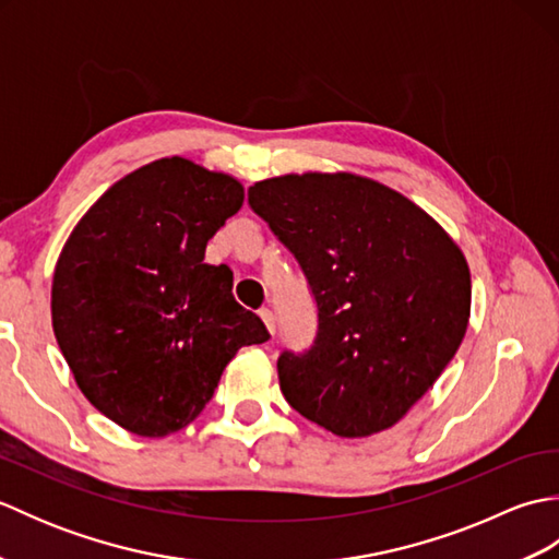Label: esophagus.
I'll use <instances>...</instances> for the list:
<instances>
[{
	"instance_id": "34e87169",
	"label": "esophagus",
	"mask_w": 559,
	"mask_h": 559,
	"mask_svg": "<svg viewBox=\"0 0 559 559\" xmlns=\"http://www.w3.org/2000/svg\"><path fill=\"white\" fill-rule=\"evenodd\" d=\"M259 317H261V322L266 324L269 334H271V336L276 334V317H273V312L269 310V307H261V310H259Z\"/></svg>"
}]
</instances>
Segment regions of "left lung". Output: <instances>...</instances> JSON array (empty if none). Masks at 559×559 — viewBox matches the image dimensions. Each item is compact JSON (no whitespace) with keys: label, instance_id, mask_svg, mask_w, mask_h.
<instances>
[{"label":"left lung","instance_id":"obj_1","mask_svg":"<svg viewBox=\"0 0 559 559\" xmlns=\"http://www.w3.org/2000/svg\"><path fill=\"white\" fill-rule=\"evenodd\" d=\"M249 206L302 266L317 302L310 350H283L290 406L338 437L396 425L454 358L471 317V271L432 216L353 173L281 175Z\"/></svg>","mask_w":559,"mask_h":559}]
</instances>
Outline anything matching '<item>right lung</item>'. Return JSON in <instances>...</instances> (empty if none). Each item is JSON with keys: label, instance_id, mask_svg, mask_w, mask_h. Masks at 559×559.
<instances>
[{"label": "right lung", "instance_id": "right-lung-1", "mask_svg": "<svg viewBox=\"0 0 559 559\" xmlns=\"http://www.w3.org/2000/svg\"><path fill=\"white\" fill-rule=\"evenodd\" d=\"M235 177L173 156L115 182L57 259L52 329L79 389L141 437L182 430L242 346L269 341L206 245L240 211Z\"/></svg>", "mask_w": 559, "mask_h": 559}]
</instances>
